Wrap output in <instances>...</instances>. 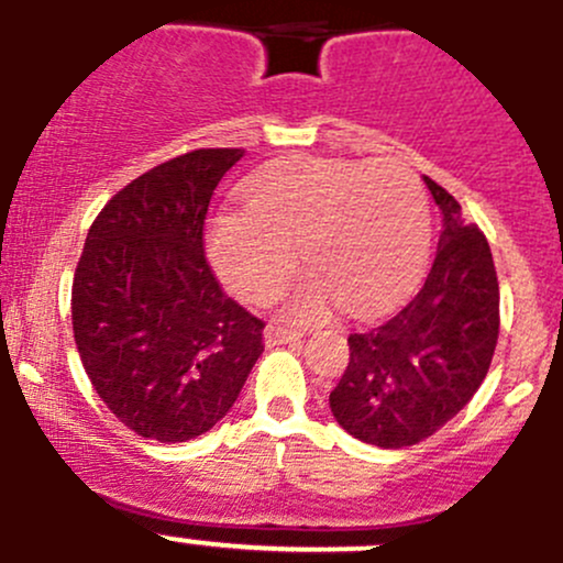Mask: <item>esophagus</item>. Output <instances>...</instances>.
<instances>
[{"label": "esophagus", "instance_id": "34e87169", "mask_svg": "<svg viewBox=\"0 0 563 563\" xmlns=\"http://www.w3.org/2000/svg\"><path fill=\"white\" fill-rule=\"evenodd\" d=\"M302 338V332L299 330H288V327H280V324H269L264 332V341L266 346H283V343H294Z\"/></svg>", "mask_w": 563, "mask_h": 563}]
</instances>
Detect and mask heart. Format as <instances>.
Returning a JSON list of instances; mask_svg holds the SVG:
<instances>
[{"mask_svg": "<svg viewBox=\"0 0 563 563\" xmlns=\"http://www.w3.org/2000/svg\"><path fill=\"white\" fill-rule=\"evenodd\" d=\"M247 211H225L209 228V258L236 297L264 302L297 269L310 272L288 294L297 319L330 305L371 313L404 291L432 239L429 198L401 159L299 156L269 165L244 192Z\"/></svg>", "mask_w": 563, "mask_h": 563, "instance_id": "heart-1", "label": "heart"}]
</instances>
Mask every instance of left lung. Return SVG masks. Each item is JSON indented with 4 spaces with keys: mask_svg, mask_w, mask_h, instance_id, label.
Wrapping results in <instances>:
<instances>
[{
    "mask_svg": "<svg viewBox=\"0 0 563 563\" xmlns=\"http://www.w3.org/2000/svg\"><path fill=\"white\" fill-rule=\"evenodd\" d=\"M443 233L418 291L379 324L349 335V363L330 409L352 438L407 449L432 438L473 398L493 363L500 288L487 236L423 178Z\"/></svg>",
    "mask_w": 563,
    "mask_h": 563,
    "instance_id": "8db88e82",
    "label": "left lung"
}]
</instances>
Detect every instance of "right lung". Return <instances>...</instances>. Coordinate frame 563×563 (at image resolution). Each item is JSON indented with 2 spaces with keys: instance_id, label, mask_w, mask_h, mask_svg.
Segmentation results:
<instances>
[{
  "instance_id": "obj_1",
  "label": "right lung",
  "mask_w": 563,
  "mask_h": 563,
  "mask_svg": "<svg viewBox=\"0 0 563 563\" xmlns=\"http://www.w3.org/2000/svg\"><path fill=\"white\" fill-rule=\"evenodd\" d=\"M242 148H198L125 184L87 233L70 288L81 365L140 438L187 443L239 398L264 321L222 291L203 250L211 195Z\"/></svg>"
}]
</instances>
